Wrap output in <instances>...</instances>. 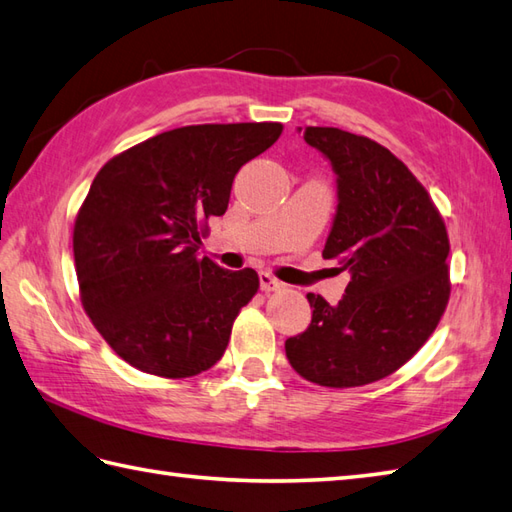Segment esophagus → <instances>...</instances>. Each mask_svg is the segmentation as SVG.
Listing matches in <instances>:
<instances>
[{"mask_svg":"<svg viewBox=\"0 0 512 512\" xmlns=\"http://www.w3.org/2000/svg\"><path fill=\"white\" fill-rule=\"evenodd\" d=\"M258 280H260V289H263L265 294H269V291L283 289V283H280V280L274 274H269V271H260Z\"/></svg>","mask_w":512,"mask_h":512,"instance_id":"1","label":"esophagus"}]
</instances>
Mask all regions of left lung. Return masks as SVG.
<instances>
[{
  "instance_id": "8db88e82",
  "label": "left lung",
  "mask_w": 512,
  "mask_h": 512,
  "mask_svg": "<svg viewBox=\"0 0 512 512\" xmlns=\"http://www.w3.org/2000/svg\"><path fill=\"white\" fill-rule=\"evenodd\" d=\"M338 174V212L322 258L349 271L336 307L307 294L311 325L285 342L302 378L331 389L378 382L431 338L451 296L448 234L431 194L384 145L305 128Z\"/></svg>"
}]
</instances>
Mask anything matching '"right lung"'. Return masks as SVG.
<instances>
[{
	"label": "right lung",
	"instance_id": "1",
	"mask_svg": "<svg viewBox=\"0 0 512 512\" xmlns=\"http://www.w3.org/2000/svg\"><path fill=\"white\" fill-rule=\"evenodd\" d=\"M280 123H203L156 134L103 165L81 203L72 252L81 305L134 369L181 380L223 358L258 291L252 267L198 258L236 172L271 148Z\"/></svg>",
	"mask_w": 512,
	"mask_h": 512
}]
</instances>
